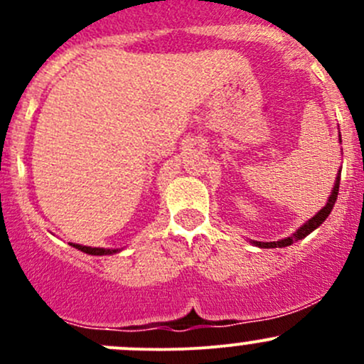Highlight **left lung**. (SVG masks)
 Wrapping results in <instances>:
<instances>
[{"label": "left lung", "instance_id": "left-lung-1", "mask_svg": "<svg viewBox=\"0 0 364 364\" xmlns=\"http://www.w3.org/2000/svg\"><path fill=\"white\" fill-rule=\"evenodd\" d=\"M338 141L341 144V135H338ZM340 174L341 171H338V174H336V179H335V186H333L331 190V196H329L328 203L324 204V208L321 209V211L315 213V216H311L308 222H304L303 225L299 227V229L296 230V232H292L289 237H284V240H278V241H269V243H266V241H255V240H250L252 245H255V247L259 248H284V247H289V245L296 243V241L299 240H304V237L308 236L310 232H314L317 227H321V223L324 222L326 218L329 216V213L333 211V205L336 203V197H338V188H340Z\"/></svg>", "mask_w": 364, "mask_h": 364}]
</instances>
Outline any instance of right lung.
Returning <instances> with one entry per match:
<instances>
[{"label": "right lung", "mask_w": 364, "mask_h": 364, "mask_svg": "<svg viewBox=\"0 0 364 364\" xmlns=\"http://www.w3.org/2000/svg\"><path fill=\"white\" fill-rule=\"evenodd\" d=\"M70 247L77 248V250L87 253V255H114V253H119V248H97V247H84V245L70 243Z\"/></svg>", "instance_id": "1"}]
</instances>
